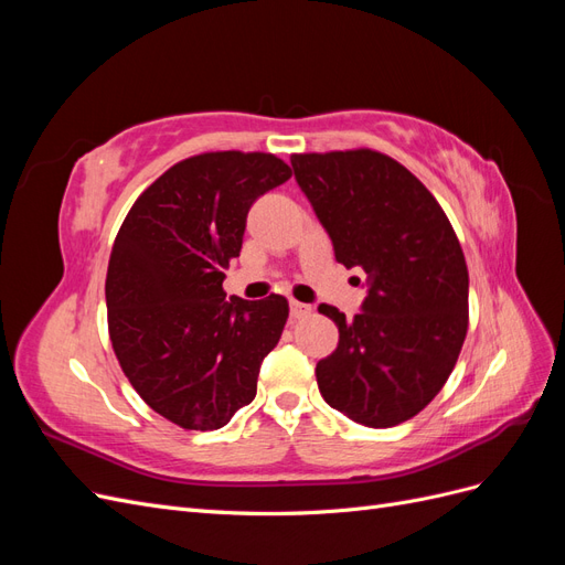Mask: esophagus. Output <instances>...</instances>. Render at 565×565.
<instances>
[{"instance_id": "34e87169", "label": "esophagus", "mask_w": 565, "mask_h": 565, "mask_svg": "<svg viewBox=\"0 0 565 565\" xmlns=\"http://www.w3.org/2000/svg\"><path fill=\"white\" fill-rule=\"evenodd\" d=\"M289 313H292L295 320H301L306 316H311V306L301 301H289Z\"/></svg>"}]
</instances>
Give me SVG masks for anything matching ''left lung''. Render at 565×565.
Masks as SVG:
<instances>
[{
  "label": "left lung",
  "mask_w": 565,
  "mask_h": 565,
  "mask_svg": "<svg viewBox=\"0 0 565 565\" xmlns=\"http://www.w3.org/2000/svg\"><path fill=\"white\" fill-rule=\"evenodd\" d=\"M292 167L337 262L370 280L353 320L318 306L339 328L337 349L316 365L322 398L372 429L413 419L448 382L469 328V270L450 221L380 150L295 152Z\"/></svg>",
  "instance_id": "obj_1"
}]
</instances>
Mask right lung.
Wrapping results in <instances>:
<instances>
[{"label": "right lung", "mask_w": 565, "mask_h": 565, "mask_svg": "<svg viewBox=\"0 0 565 565\" xmlns=\"http://www.w3.org/2000/svg\"><path fill=\"white\" fill-rule=\"evenodd\" d=\"M292 177L273 152H200L136 198L113 243L106 303L119 367L158 415L214 431L256 396L289 316L280 295L226 299L252 202Z\"/></svg>", "instance_id": "1"}]
</instances>
